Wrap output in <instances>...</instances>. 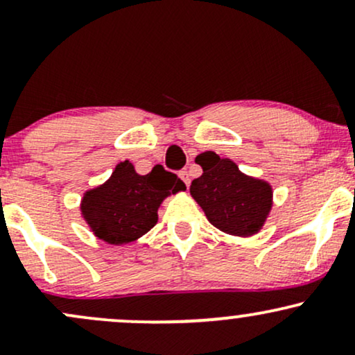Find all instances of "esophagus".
<instances>
[{
	"label": "esophagus",
	"mask_w": 355,
	"mask_h": 355,
	"mask_svg": "<svg viewBox=\"0 0 355 355\" xmlns=\"http://www.w3.org/2000/svg\"><path fill=\"white\" fill-rule=\"evenodd\" d=\"M178 175H180L182 182H183V183H185V185H187V187H189V185H190V177H189V172H187V170H182V172H180V173H178Z\"/></svg>",
	"instance_id": "34e87169"
}]
</instances>
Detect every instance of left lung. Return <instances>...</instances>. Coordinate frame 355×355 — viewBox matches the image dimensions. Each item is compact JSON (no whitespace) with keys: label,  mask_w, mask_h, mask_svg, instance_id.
I'll return each instance as SVG.
<instances>
[{"label":"left lung","mask_w":355,"mask_h":355,"mask_svg":"<svg viewBox=\"0 0 355 355\" xmlns=\"http://www.w3.org/2000/svg\"><path fill=\"white\" fill-rule=\"evenodd\" d=\"M203 173L190 185V193L214 227L235 237H252L262 230L272 210L270 183L242 173L230 158L215 152L197 157Z\"/></svg>","instance_id":"1"}]
</instances>
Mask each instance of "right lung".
<instances>
[{"instance_id": "1", "label": "right lung", "mask_w": 355, "mask_h": 355, "mask_svg": "<svg viewBox=\"0 0 355 355\" xmlns=\"http://www.w3.org/2000/svg\"><path fill=\"white\" fill-rule=\"evenodd\" d=\"M185 189V183L162 165L140 175L125 160L115 166L107 182L85 191L81 217L95 237L112 245H123L153 229L162 202Z\"/></svg>"}]
</instances>
